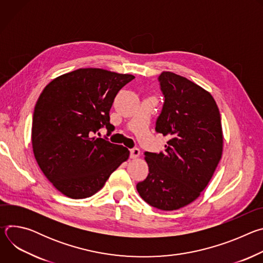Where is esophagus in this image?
Segmentation results:
<instances>
[{
  "label": "esophagus",
  "mask_w": 263,
  "mask_h": 263,
  "mask_svg": "<svg viewBox=\"0 0 263 263\" xmlns=\"http://www.w3.org/2000/svg\"><path fill=\"white\" fill-rule=\"evenodd\" d=\"M139 154H140L139 148H137V147H133V148H131V149H130V157H131L132 159L137 158V157L139 156Z\"/></svg>",
  "instance_id": "34e87169"
}]
</instances>
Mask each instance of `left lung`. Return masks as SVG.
<instances>
[{"label": "left lung", "mask_w": 263, "mask_h": 263, "mask_svg": "<svg viewBox=\"0 0 263 263\" xmlns=\"http://www.w3.org/2000/svg\"><path fill=\"white\" fill-rule=\"evenodd\" d=\"M158 81L164 103L155 130L170 140L164 152H144L148 175L136 189L147 204L172 211L205 190L221 158L222 131L208 91L171 71H163Z\"/></svg>", "instance_id": "1"}]
</instances>
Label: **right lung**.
<instances>
[{"label":"right lung","mask_w":263,"mask_h":263,"mask_svg":"<svg viewBox=\"0 0 263 263\" xmlns=\"http://www.w3.org/2000/svg\"><path fill=\"white\" fill-rule=\"evenodd\" d=\"M135 77L102 68H79L51 81L36 102L32 123L35 159L64 196L85 199L99 192L129 158L128 148L95 134L114 131L109 111Z\"/></svg>","instance_id":"add662e5"}]
</instances>
